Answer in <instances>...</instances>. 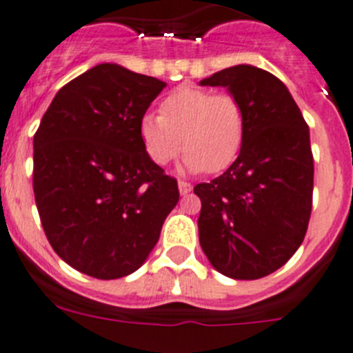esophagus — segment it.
Returning <instances> with one entry per match:
<instances>
[{"mask_svg":"<svg viewBox=\"0 0 353 353\" xmlns=\"http://www.w3.org/2000/svg\"><path fill=\"white\" fill-rule=\"evenodd\" d=\"M178 190H180L181 195H187L192 192V185L187 183V181H178Z\"/></svg>","mask_w":353,"mask_h":353,"instance_id":"34e87169","label":"esophagus"}]
</instances>
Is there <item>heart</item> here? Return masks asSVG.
Wrapping results in <instances>:
<instances>
[{
  "mask_svg": "<svg viewBox=\"0 0 353 353\" xmlns=\"http://www.w3.org/2000/svg\"><path fill=\"white\" fill-rule=\"evenodd\" d=\"M245 132V111L235 96L194 85L178 87L161 101L159 117L145 113L139 121L148 158L156 166H166L181 148L185 173H219L232 166Z\"/></svg>",
  "mask_w": 353,
  "mask_h": 353,
  "instance_id": "1",
  "label": "heart"
}]
</instances>
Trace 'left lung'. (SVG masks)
Returning a JSON list of instances; mask_svg holds the SVG:
<instances>
[{
  "instance_id": "left-lung-1",
  "label": "left lung",
  "mask_w": 353,
  "mask_h": 353,
  "mask_svg": "<svg viewBox=\"0 0 353 353\" xmlns=\"http://www.w3.org/2000/svg\"><path fill=\"white\" fill-rule=\"evenodd\" d=\"M199 83L226 87L247 118L239 158L194 188L202 202L199 242L216 271L259 280L280 270L305 236L314 187L309 127L287 85L266 70L235 65Z\"/></svg>"
}]
</instances>
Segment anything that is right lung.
<instances>
[{
  "mask_svg": "<svg viewBox=\"0 0 353 353\" xmlns=\"http://www.w3.org/2000/svg\"><path fill=\"white\" fill-rule=\"evenodd\" d=\"M166 82L101 63L58 90L34 135V195L66 264L97 280L137 271L175 208V178L145 154L139 121Z\"/></svg>",
  "mask_w": 353,
  "mask_h": 353,
  "instance_id": "add662e5",
  "label": "right lung"
}]
</instances>
